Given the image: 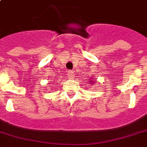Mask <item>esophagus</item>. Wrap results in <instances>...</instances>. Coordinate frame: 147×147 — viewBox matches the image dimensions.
<instances>
[{"mask_svg": "<svg viewBox=\"0 0 147 147\" xmlns=\"http://www.w3.org/2000/svg\"><path fill=\"white\" fill-rule=\"evenodd\" d=\"M68 76H69V78H71V76H72V71H69V74H68Z\"/></svg>", "mask_w": 147, "mask_h": 147, "instance_id": "obj_1", "label": "esophagus"}]
</instances>
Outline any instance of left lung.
I'll return each mask as SVG.
<instances>
[{
    "label": "left lung",
    "mask_w": 147,
    "mask_h": 147,
    "mask_svg": "<svg viewBox=\"0 0 147 147\" xmlns=\"http://www.w3.org/2000/svg\"><path fill=\"white\" fill-rule=\"evenodd\" d=\"M89 82H90L91 83H93V81H92V80H89Z\"/></svg>",
    "instance_id": "obj_1"
}]
</instances>
